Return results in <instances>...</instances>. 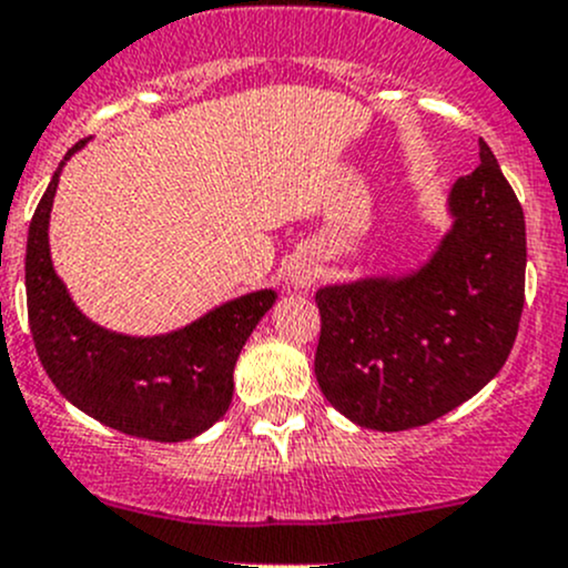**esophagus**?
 I'll use <instances>...</instances> for the list:
<instances>
[{
	"label": "esophagus",
	"instance_id": "34e87169",
	"mask_svg": "<svg viewBox=\"0 0 568 568\" xmlns=\"http://www.w3.org/2000/svg\"><path fill=\"white\" fill-rule=\"evenodd\" d=\"M314 276H317V271H314L312 265L295 267V271H292V286H297V290H301V286H308L314 282Z\"/></svg>",
	"mask_w": 568,
	"mask_h": 568
}]
</instances>
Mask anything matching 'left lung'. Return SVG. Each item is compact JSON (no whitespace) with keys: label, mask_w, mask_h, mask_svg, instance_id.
I'll list each match as a JSON object with an SVG mask.
<instances>
[{"label":"left lung","mask_w":568,"mask_h":568,"mask_svg":"<svg viewBox=\"0 0 568 568\" xmlns=\"http://www.w3.org/2000/svg\"><path fill=\"white\" fill-rule=\"evenodd\" d=\"M452 189L454 230L415 276L317 292L314 374L355 424L402 432L476 396L506 364L525 306V215L489 144Z\"/></svg>","instance_id":"8db88e82"}]
</instances>
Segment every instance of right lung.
Masks as SVG:
<instances>
[{
  "label": "right lung",
  "mask_w": 568,
  "mask_h": 568,
  "mask_svg": "<svg viewBox=\"0 0 568 568\" xmlns=\"http://www.w3.org/2000/svg\"><path fill=\"white\" fill-rule=\"evenodd\" d=\"M84 142L73 144L65 161ZM65 161L34 210L23 262L40 364L68 402L111 429L144 440H191L230 410L237 355L276 292H251L169 336L131 338L92 325L73 306L49 256V213Z\"/></svg>",
  "instance_id": "1"
}]
</instances>
